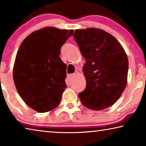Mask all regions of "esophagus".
I'll return each mask as SVG.
<instances>
[{
  "instance_id": "esophagus-1",
  "label": "esophagus",
  "mask_w": 146,
  "mask_h": 146,
  "mask_svg": "<svg viewBox=\"0 0 146 146\" xmlns=\"http://www.w3.org/2000/svg\"><path fill=\"white\" fill-rule=\"evenodd\" d=\"M74 76H75V74H73V73L70 74V75H68L67 78H68V80L70 81L71 80H72L73 78L74 77Z\"/></svg>"
}]
</instances>
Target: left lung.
<instances>
[{
    "label": "left lung",
    "mask_w": 146,
    "mask_h": 146,
    "mask_svg": "<svg viewBox=\"0 0 146 146\" xmlns=\"http://www.w3.org/2000/svg\"><path fill=\"white\" fill-rule=\"evenodd\" d=\"M74 38L86 59L82 70L86 87L78 97L82 104L93 110L113 106L127 84L128 59L117 39L97 28L76 29Z\"/></svg>",
    "instance_id": "8db88e82"
}]
</instances>
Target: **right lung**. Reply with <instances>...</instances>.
<instances>
[{
    "label": "right lung",
    "mask_w": 146,
    "mask_h": 146,
    "mask_svg": "<svg viewBox=\"0 0 146 146\" xmlns=\"http://www.w3.org/2000/svg\"><path fill=\"white\" fill-rule=\"evenodd\" d=\"M73 35V29L46 27L29 35L19 47L13 71L15 85L24 102L38 113L57 107L67 88V66L59 55Z\"/></svg>",
    "instance_id": "right-lung-1"
}]
</instances>
